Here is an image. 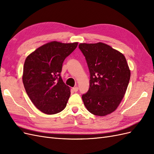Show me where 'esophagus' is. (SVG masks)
<instances>
[{
	"mask_svg": "<svg viewBox=\"0 0 154 154\" xmlns=\"http://www.w3.org/2000/svg\"><path fill=\"white\" fill-rule=\"evenodd\" d=\"M72 90H73L74 92H77L78 91V87H74V88H72Z\"/></svg>",
	"mask_w": 154,
	"mask_h": 154,
	"instance_id": "34e87169",
	"label": "esophagus"
}]
</instances>
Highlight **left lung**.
Returning <instances> with one entry per match:
<instances>
[{
  "instance_id": "1",
  "label": "left lung",
  "mask_w": 154,
  "mask_h": 154,
  "mask_svg": "<svg viewBox=\"0 0 154 154\" xmlns=\"http://www.w3.org/2000/svg\"><path fill=\"white\" fill-rule=\"evenodd\" d=\"M90 72V85L82 100L92 114L104 116L120 104L128 85L130 71L125 56L110 45L99 42L80 44Z\"/></svg>"
}]
</instances>
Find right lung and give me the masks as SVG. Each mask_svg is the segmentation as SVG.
<instances>
[{"label": "right lung", "instance_id": "obj_1", "mask_svg": "<svg viewBox=\"0 0 154 154\" xmlns=\"http://www.w3.org/2000/svg\"><path fill=\"white\" fill-rule=\"evenodd\" d=\"M77 45L78 42H51L26 58L23 83L32 103L43 113L55 114L66 108L71 91L63 82L60 73L64 60Z\"/></svg>", "mask_w": 154, "mask_h": 154}]
</instances>
